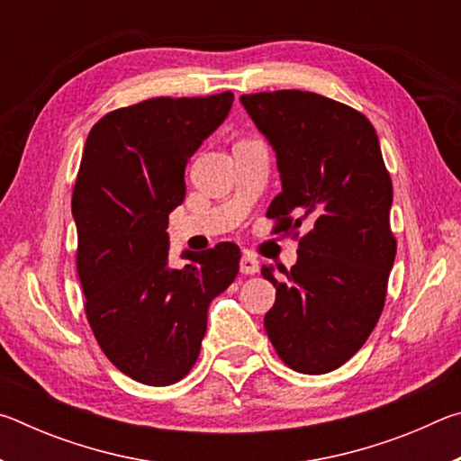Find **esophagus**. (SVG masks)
Returning <instances> with one entry per match:
<instances>
[{"mask_svg": "<svg viewBox=\"0 0 461 461\" xmlns=\"http://www.w3.org/2000/svg\"><path fill=\"white\" fill-rule=\"evenodd\" d=\"M258 268H260L258 260H256L249 252H244V256H241V260H240V272H241V275H256V272H258Z\"/></svg>", "mask_w": 461, "mask_h": 461, "instance_id": "esophagus-1", "label": "esophagus"}]
</instances>
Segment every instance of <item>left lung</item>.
Returning <instances> with one entry per match:
<instances>
[{
  "instance_id": "left-lung-1",
  "label": "left lung",
  "mask_w": 461,
  "mask_h": 461,
  "mask_svg": "<svg viewBox=\"0 0 461 461\" xmlns=\"http://www.w3.org/2000/svg\"><path fill=\"white\" fill-rule=\"evenodd\" d=\"M276 152L283 181L267 217L275 233L303 222L299 260L262 275L276 288L264 315L268 339L288 368L325 374L346 364L376 327L396 254L390 230L393 181L376 130L354 107L311 91L240 97Z\"/></svg>"
}]
</instances>
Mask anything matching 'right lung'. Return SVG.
I'll return each instance as SVG.
<instances>
[{"label": "right lung", "instance_id": "obj_1", "mask_svg": "<svg viewBox=\"0 0 461 461\" xmlns=\"http://www.w3.org/2000/svg\"><path fill=\"white\" fill-rule=\"evenodd\" d=\"M233 93L152 97L105 113L85 142L73 189L85 313L107 360L148 386L175 384L197 362L207 309L240 270L220 241L168 268V213L185 167L228 118Z\"/></svg>", "mask_w": 461, "mask_h": 461}]
</instances>
